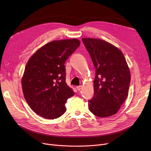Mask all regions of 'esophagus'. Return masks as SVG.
Wrapping results in <instances>:
<instances>
[{"label":"esophagus","mask_w":151,"mask_h":151,"mask_svg":"<svg viewBox=\"0 0 151 151\" xmlns=\"http://www.w3.org/2000/svg\"><path fill=\"white\" fill-rule=\"evenodd\" d=\"M76 88L77 91H80V90L82 89V86H77Z\"/></svg>","instance_id":"1"}]
</instances>
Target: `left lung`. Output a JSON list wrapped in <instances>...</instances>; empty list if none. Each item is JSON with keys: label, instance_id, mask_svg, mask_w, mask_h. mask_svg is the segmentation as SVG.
I'll use <instances>...</instances> for the list:
<instances>
[{"label": "left lung", "instance_id": "left-lung-1", "mask_svg": "<svg viewBox=\"0 0 151 151\" xmlns=\"http://www.w3.org/2000/svg\"><path fill=\"white\" fill-rule=\"evenodd\" d=\"M96 68L94 96L88 100L90 111L100 117L117 113L128 96L130 72L122 52L101 39L82 38Z\"/></svg>", "mask_w": 151, "mask_h": 151}]
</instances>
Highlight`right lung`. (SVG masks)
Listing matches in <instances>:
<instances>
[{
  "label": "right lung",
  "mask_w": 151,
  "mask_h": 151,
  "mask_svg": "<svg viewBox=\"0 0 151 151\" xmlns=\"http://www.w3.org/2000/svg\"><path fill=\"white\" fill-rule=\"evenodd\" d=\"M80 45L78 39L54 40L29 59L21 79L24 99L38 115L54 119L66 111L65 104L75 92L65 82L64 63Z\"/></svg>",
  "instance_id": "obj_1"
}]
</instances>
